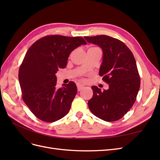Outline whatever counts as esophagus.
<instances>
[{"mask_svg":"<svg viewBox=\"0 0 160 160\" xmlns=\"http://www.w3.org/2000/svg\"><path fill=\"white\" fill-rule=\"evenodd\" d=\"M77 90H78V91H81L82 89H83V86L82 85H81V84H79V83H77Z\"/></svg>","mask_w":160,"mask_h":160,"instance_id":"34e87169","label":"esophagus"}]
</instances>
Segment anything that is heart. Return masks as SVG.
Instances as JSON below:
<instances>
[{
  "label": "heart",
  "instance_id": "b5f03b06",
  "mask_svg": "<svg viewBox=\"0 0 160 160\" xmlns=\"http://www.w3.org/2000/svg\"><path fill=\"white\" fill-rule=\"evenodd\" d=\"M93 48H94V47H93Z\"/></svg>",
  "mask_w": 160,
  "mask_h": 160
}]
</instances>
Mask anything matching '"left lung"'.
Here are the masks:
<instances>
[{"label": "left lung", "instance_id": "1", "mask_svg": "<svg viewBox=\"0 0 160 160\" xmlns=\"http://www.w3.org/2000/svg\"><path fill=\"white\" fill-rule=\"evenodd\" d=\"M86 41L103 50V62L99 75L109 84V89L93 91L88 101L90 111L105 122L122 118L136 101L140 88V77L132 52L120 40L108 35L85 37Z\"/></svg>", "mask_w": 160, "mask_h": 160}]
</instances>
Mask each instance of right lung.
<instances>
[{"label":"right lung","mask_w":160,"mask_h":160,"mask_svg":"<svg viewBox=\"0 0 160 160\" xmlns=\"http://www.w3.org/2000/svg\"><path fill=\"white\" fill-rule=\"evenodd\" d=\"M86 41L81 37L47 35L28 49L18 71L22 99L35 117L45 122L62 118L77 94L73 81L57 88L55 73L64 69L70 53Z\"/></svg>","instance_id":"right-lung-1"}]
</instances>
